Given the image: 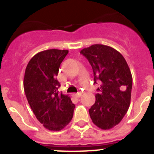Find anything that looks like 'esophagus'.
Listing matches in <instances>:
<instances>
[{"mask_svg": "<svg viewBox=\"0 0 154 154\" xmlns=\"http://www.w3.org/2000/svg\"><path fill=\"white\" fill-rule=\"evenodd\" d=\"M81 96H82V92H77V93L75 94V96L77 98H79Z\"/></svg>", "mask_w": 154, "mask_h": 154, "instance_id": "34e87169", "label": "esophagus"}]
</instances>
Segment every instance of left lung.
Instances as JSON below:
<instances>
[{
    "label": "left lung",
    "instance_id": "1",
    "mask_svg": "<svg viewBox=\"0 0 154 154\" xmlns=\"http://www.w3.org/2000/svg\"><path fill=\"white\" fill-rule=\"evenodd\" d=\"M80 54L93 70L94 83L101 81L96 89V102L89 112L92 122L102 130H109L120 123L130 105L133 78L126 61L113 48L92 45Z\"/></svg>",
    "mask_w": 154,
    "mask_h": 154
}]
</instances>
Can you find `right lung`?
<instances>
[{
  "label": "right lung",
  "mask_w": 154,
  "mask_h": 154,
  "mask_svg": "<svg viewBox=\"0 0 154 154\" xmlns=\"http://www.w3.org/2000/svg\"><path fill=\"white\" fill-rule=\"evenodd\" d=\"M68 50L49 49L32 57L25 69L24 89L38 120L46 129L59 131L72 120L75 106L70 96L59 93L57 79Z\"/></svg>",
  "instance_id": "obj_1"
}]
</instances>
